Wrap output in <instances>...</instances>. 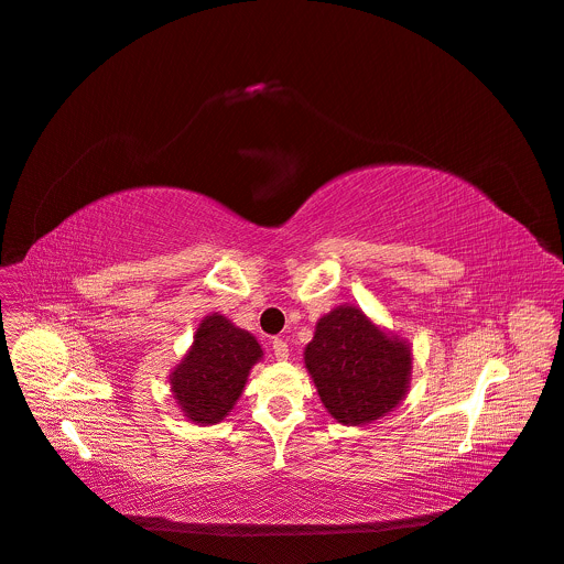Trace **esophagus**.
I'll return each instance as SVG.
<instances>
[{
  "instance_id": "34e87169",
  "label": "esophagus",
  "mask_w": 564,
  "mask_h": 564,
  "mask_svg": "<svg viewBox=\"0 0 564 564\" xmlns=\"http://www.w3.org/2000/svg\"><path fill=\"white\" fill-rule=\"evenodd\" d=\"M272 351H274V359H276V361H285L288 354H290L288 343H285L283 338H274V340H272Z\"/></svg>"
}]
</instances>
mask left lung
I'll return each instance as SVG.
<instances>
[{
    "label": "left lung",
    "mask_w": 564,
    "mask_h": 564,
    "mask_svg": "<svg viewBox=\"0 0 564 564\" xmlns=\"http://www.w3.org/2000/svg\"><path fill=\"white\" fill-rule=\"evenodd\" d=\"M317 395L343 425H366L393 411L409 391L411 347L357 306L317 319L304 349Z\"/></svg>",
    "instance_id": "left-lung-1"
}]
</instances>
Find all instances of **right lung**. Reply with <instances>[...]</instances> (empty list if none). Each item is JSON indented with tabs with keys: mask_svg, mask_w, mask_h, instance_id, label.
I'll return each mask as SVG.
<instances>
[{
	"mask_svg": "<svg viewBox=\"0 0 564 564\" xmlns=\"http://www.w3.org/2000/svg\"><path fill=\"white\" fill-rule=\"evenodd\" d=\"M260 359L262 349L249 332L213 313L200 319L189 351L173 368L171 393L192 423H221Z\"/></svg>",
	"mask_w": 564,
	"mask_h": 564,
	"instance_id": "right-lung-1",
	"label": "right lung"
}]
</instances>
